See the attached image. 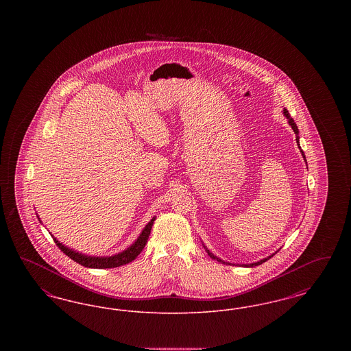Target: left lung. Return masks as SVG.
Returning a JSON list of instances; mask_svg holds the SVG:
<instances>
[{
	"instance_id": "left-lung-1",
	"label": "left lung",
	"mask_w": 351,
	"mask_h": 351,
	"mask_svg": "<svg viewBox=\"0 0 351 351\" xmlns=\"http://www.w3.org/2000/svg\"><path fill=\"white\" fill-rule=\"evenodd\" d=\"M284 116L285 117L288 118V122H289V125L292 126V129H293V132H295V134H296V141L299 142V129H298V126H296V123H295V121L291 118V116H289V113H288V110L287 109H284ZM301 154L304 155V152L301 151ZM304 159H305V156H304ZM208 251V255L210 256V258H213V259H217L218 262H222V263H225L223 261H221V259H218V258H216L212 252H209V250ZM275 255V254H274ZM272 256V255H271ZM271 256H268V258H266V259H262V261H259V262H256V263H251V265H246V267H255V266H259V265H262L263 262H266V261H268Z\"/></svg>"
}]
</instances>
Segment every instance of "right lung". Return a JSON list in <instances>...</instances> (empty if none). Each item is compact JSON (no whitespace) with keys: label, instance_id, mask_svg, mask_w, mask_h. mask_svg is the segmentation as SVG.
<instances>
[{"label":"right lung","instance_id":"add662e5","mask_svg":"<svg viewBox=\"0 0 351 351\" xmlns=\"http://www.w3.org/2000/svg\"><path fill=\"white\" fill-rule=\"evenodd\" d=\"M155 218H152L150 222L146 225V228L143 229V232L139 235V238L135 241V243H133L128 250L122 251L121 254L117 255H113V256H108V258H96V256H86L83 255L80 252H76V251L71 250L66 246H63L56 238H53V242L56 243V246L63 251L67 256H69L72 261H75L76 263L82 265L84 267L89 268H114L119 267V266H123V265H128L130 262H133L134 259L142 252L143 247L146 246L147 243V239H149V235H150L151 228H152V223H154Z\"/></svg>","mask_w":351,"mask_h":351}]
</instances>
